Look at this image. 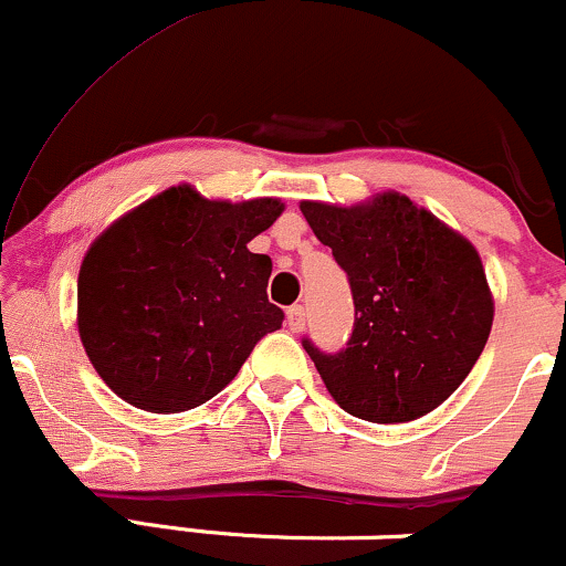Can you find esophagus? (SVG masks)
<instances>
[{
  "label": "esophagus",
  "instance_id": "obj_1",
  "mask_svg": "<svg viewBox=\"0 0 566 566\" xmlns=\"http://www.w3.org/2000/svg\"><path fill=\"white\" fill-rule=\"evenodd\" d=\"M287 324H290L292 333H303V327H305L303 305H292V308L287 311Z\"/></svg>",
  "mask_w": 566,
  "mask_h": 566
}]
</instances>
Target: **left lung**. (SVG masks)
Masks as SVG:
<instances>
[{
  "mask_svg": "<svg viewBox=\"0 0 566 566\" xmlns=\"http://www.w3.org/2000/svg\"><path fill=\"white\" fill-rule=\"evenodd\" d=\"M348 274L356 322L329 356L303 340L333 399L369 423H409L458 391L482 356L495 297L476 247L399 191L301 201Z\"/></svg>",
  "mask_w": 566,
  "mask_h": 566,
  "instance_id": "obj_1",
  "label": "left lung"
}]
</instances>
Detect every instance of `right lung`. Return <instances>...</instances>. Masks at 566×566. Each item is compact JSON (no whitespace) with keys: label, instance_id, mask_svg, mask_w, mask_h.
Instances as JSON below:
<instances>
[{"label":"right lung","instance_id":"right-lung-1","mask_svg":"<svg viewBox=\"0 0 566 566\" xmlns=\"http://www.w3.org/2000/svg\"><path fill=\"white\" fill-rule=\"evenodd\" d=\"M274 197L207 199L170 186L116 218L84 252L76 282L82 346L112 391L146 412H186L223 391L263 335L271 258L250 252L274 226Z\"/></svg>","mask_w":566,"mask_h":566}]
</instances>
